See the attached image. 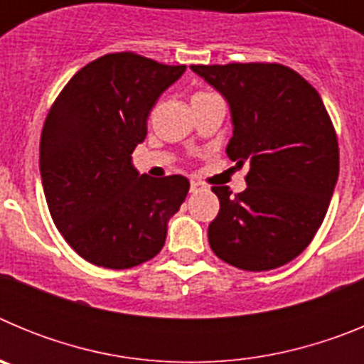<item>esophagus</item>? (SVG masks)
I'll list each match as a JSON object with an SVG mask.
<instances>
[{
	"label": "esophagus",
	"mask_w": 364,
	"mask_h": 364,
	"mask_svg": "<svg viewBox=\"0 0 364 364\" xmlns=\"http://www.w3.org/2000/svg\"><path fill=\"white\" fill-rule=\"evenodd\" d=\"M202 189V184L198 180H191V186H189V191L191 193H198Z\"/></svg>",
	"instance_id": "34e87169"
}]
</instances>
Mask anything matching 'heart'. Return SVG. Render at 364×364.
<instances>
[{
  "mask_svg": "<svg viewBox=\"0 0 364 364\" xmlns=\"http://www.w3.org/2000/svg\"><path fill=\"white\" fill-rule=\"evenodd\" d=\"M197 95H205V92H197Z\"/></svg>",
  "mask_w": 364,
  "mask_h": 364,
  "instance_id": "1",
  "label": "heart"
}]
</instances>
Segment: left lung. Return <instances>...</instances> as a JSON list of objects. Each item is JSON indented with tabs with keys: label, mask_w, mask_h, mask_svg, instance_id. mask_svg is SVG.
I'll return each mask as SVG.
<instances>
[{
	"label": "left lung",
	"mask_w": 364,
	"mask_h": 364,
	"mask_svg": "<svg viewBox=\"0 0 364 364\" xmlns=\"http://www.w3.org/2000/svg\"><path fill=\"white\" fill-rule=\"evenodd\" d=\"M228 100L230 160L250 166L247 188L213 186L220 210L208 228L215 255L266 272L306 250L324 220L339 176V146L319 92L281 63L191 65Z\"/></svg>",
	"instance_id": "8db88e82"
}]
</instances>
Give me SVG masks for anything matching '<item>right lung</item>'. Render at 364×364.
I'll use <instances>...</instances> for the list:
<instances>
[{"instance_id": "1", "label": "right lung", "mask_w": 364, "mask_h": 364, "mask_svg": "<svg viewBox=\"0 0 364 364\" xmlns=\"http://www.w3.org/2000/svg\"><path fill=\"white\" fill-rule=\"evenodd\" d=\"M184 70L134 53L105 54L54 100L40 140L41 184L56 228L91 264L133 268L164 247L189 180L140 175L131 154L159 96Z\"/></svg>"}]
</instances>
